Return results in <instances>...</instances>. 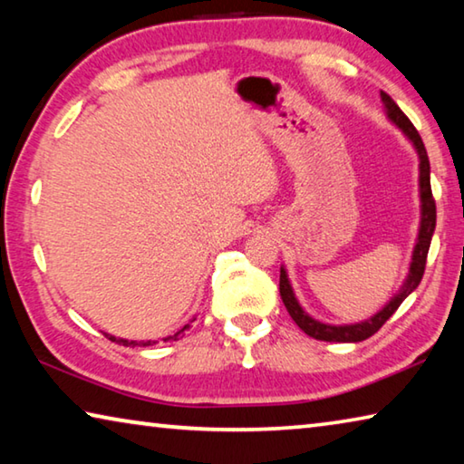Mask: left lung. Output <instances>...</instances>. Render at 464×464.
<instances>
[{
    "label": "left lung",
    "instance_id": "left-lung-1",
    "mask_svg": "<svg viewBox=\"0 0 464 464\" xmlns=\"http://www.w3.org/2000/svg\"><path fill=\"white\" fill-rule=\"evenodd\" d=\"M381 98L384 102V108H387V116L401 129L413 147L418 149L420 155V196H421V225H420V235H418V243H415L413 249V262L410 268V276H407L403 288L399 290V295L395 298H391L387 307H384L381 313H376L372 319L362 321V324L356 325H325L321 321H315L309 317L307 313L303 311L301 304L295 298L293 288H290V282L285 268H280V296L282 303H285L286 311L290 313V317L295 319V324L303 329L304 334L315 337V340L321 342H362L368 340V337L374 335L379 329L387 324V319L399 309L407 296H410L418 285L421 282L423 270H426V260H428V249H430V241L431 235H434L436 229V200L431 196V186H430V160L426 153V147H423V140L420 137L418 129L413 127L411 121L401 112L389 93L381 92Z\"/></svg>",
    "mask_w": 464,
    "mask_h": 464
}]
</instances>
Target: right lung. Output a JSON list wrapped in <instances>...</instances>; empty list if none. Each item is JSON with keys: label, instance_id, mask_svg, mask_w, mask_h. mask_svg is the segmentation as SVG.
<instances>
[{"label": "right lung", "instance_id": "add662e5", "mask_svg": "<svg viewBox=\"0 0 464 464\" xmlns=\"http://www.w3.org/2000/svg\"><path fill=\"white\" fill-rule=\"evenodd\" d=\"M188 327H190V325H184L182 329H179V332H176L174 335H169V337H166V340H163V342H169V340H178V337L179 335H182L184 332H186V329ZM108 340H112V342H116V343H122V345H132V348H135V345H151V343H155V342H140V343H137V342H129V340H116V337L114 335H108Z\"/></svg>", "mask_w": 464, "mask_h": 464}]
</instances>
